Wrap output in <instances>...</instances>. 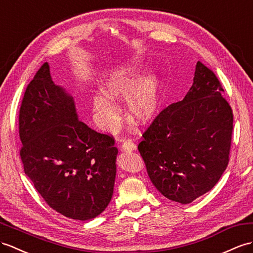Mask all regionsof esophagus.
I'll return each instance as SVG.
<instances>
[{
  "label": "esophagus",
  "mask_w": 253,
  "mask_h": 253,
  "mask_svg": "<svg viewBox=\"0 0 253 253\" xmlns=\"http://www.w3.org/2000/svg\"><path fill=\"white\" fill-rule=\"evenodd\" d=\"M121 149L122 151L125 152H127V151H133L136 149V145H135L132 140L127 139V140H125L121 145Z\"/></svg>",
  "instance_id": "34e87169"
}]
</instances>
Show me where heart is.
Here are the masks:
<instances>
[{
    "instance_id": "b5f03b06",
    "label": "heart",
    "mask_w": 253,
    "mask_h": 253,
    "mask_svg": "<svg viewBox=\"0 0 253 253\" xmlns=\"http://www.w3.org/2000/svg\"><path fill=\"white\" fill-rule=\"evenodd\" d=\"M103 91L92 96L95 119L104 130H113L120 122V112L113 100L126 98L127 115L139 125L153 120L161 104L162 82L156 73L144 76L140 65L117 69L103 82Z\"/></svg>"
}]
</instances>
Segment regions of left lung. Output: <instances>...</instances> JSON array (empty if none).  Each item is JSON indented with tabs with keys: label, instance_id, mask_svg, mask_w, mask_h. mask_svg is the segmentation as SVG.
Wrapping results in <instances>:
<instances>
[{
	"label": "left lung",
	"instance_id": "left-lung-1",
	"mask_svg": "<svg viewBox=\"0 0 253 253\" xmlns=\"http://www.w3.org/2000/svg\"><path fill=\"white\" fill-rule=\"evenodd\" d=\"M223 91L199 61L187 95L161 110L143 134L137 148L148 176L170 201L189 204L200 198L229 164L233 112Z\"/></svg>",
	"mask_w": 253,
	"mask_h": 253
}]
</instances>
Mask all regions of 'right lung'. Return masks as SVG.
I'll return each instance as SVG.
<instances>
[{
    "label": "right lung",
    "instance_id": "obj_1",
    "mask_svg": "<svg viewBox=\"0 0 253 253\" xmlns=\"http://www.w3.org/2000/svg\"><path fill=\"white\" fill-rule=\"evenodd\" d=\"M19 136L24 173L49 206L82 221L105 211L114 193L115 138L78 120L73 97L53 84L47 62L24 92Z\"/></svg>",
    "mask_w": 253,
    "mask_h": 253
}]
</instances>
